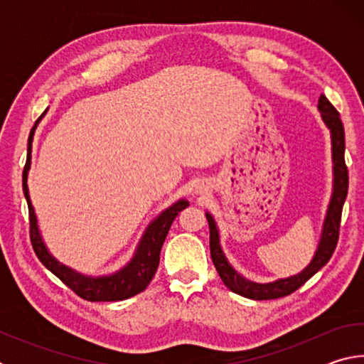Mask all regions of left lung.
<instances>
[{
	"label": "left lung",
	"instance_id": "left-lung-1",
	"mask_svg": "<svg viewBox=\"0 0 364 364\" xmlns=\"http://www.w3.org/2000/svg\"><path fill=\"white\" fill-rule=\"evenodd\" d=\"M318 110L321 114V120L324 122L326 128L331 133V156H332V193L328 204V210L324 215L321 236H319L318 247L315 255L311 257L310 263L297 274L287 276V278H279L271 282H255L239 273L237 269L232 268V264L228 262L223 249L220 242V231L217 221L212 217L210 212H205V217L210 228V255L215 268H217L221 281L230 291L236 292L242 297L252 300H269L279 299L284 295L292 294L294 291L305 284V282L316 274L326 263L329 262L337 245L338 239V228H341V217L342 207L347 199L348 193V171L345 167V132L343 125L334 106L328 101L324 95L319 96L318 100Z\"/></svg>",
	"mask_w": 364,
	"mask_h": 364
}]
</instances>
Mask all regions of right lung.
<instances>
[{
    "label": "right lung",
    "mask_w": 364,
    "mask_h": 364,
    "mask_svg": "<svg viewBox=\"0 0 364 364\" xmlns=\"http://www.w3.org/2000/svg\"><path fill=\"white\" fill-rule=\"evenodd\" d=\"M48 109L41 114V117L36 120L35 127L32 128L28 136V146H27V162L26 168L22 173V188L23 196H26L28 204V213H30V239H32V245L36 257L40 262L56 274L58 278L69 286L73 292L85 300L90 301H115V300H125L130 299L133 295L143 292L144 289L149 286L154 274H156L159 262H160V250L165 237H167L168 230L176 215L180 213L183 208L189 205L186 199H178L175 204L165 208L160 212L156 218H154L141 236L139 242L134 249L133 255L120 269L114 271L110 274L102 276H90L78 273L67 264L60 263L56 257H54L49 249L46 247L45 241H43L38 218H36L35 208L32 205V199H30L28 193V171L32 167V144L35 130L38 127L43 117L46 115Z\"/></svg>",
    "instance_id": "add662e5"
}]
</instances>
